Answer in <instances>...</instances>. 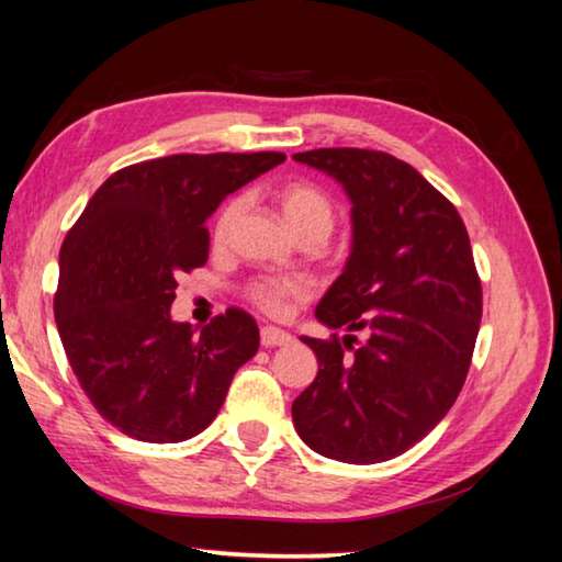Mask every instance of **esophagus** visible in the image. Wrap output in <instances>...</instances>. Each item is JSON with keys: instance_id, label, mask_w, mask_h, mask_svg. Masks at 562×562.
Returning a JSON list of instances; mask_svg holds the SVG:
<instances>
[{"instance_id": "esophagus-1", "label": "esophagus", "mask_w": 562, "mask_h": 562, "mask_svg": "<svg viewBox=\"0 0 562 562\" xmlns=\"http://www.w3.org/2000/svg\"><path fill=\"white\" fill-rule=\"evenodd\" d=\"M260 340H262V347H282L292 342V335L284 333L280 327L267 325L260 329Z\"/></svg>"}]
</instances>
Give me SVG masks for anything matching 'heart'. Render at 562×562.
<instances>
[{
	"label": "heart",
	"mask_w": 562,
	"mask_h": 562,
	"mask_svg": "<svg viewBox=\"0 0 562 562\" xmlns=\"http://www.w3.org/2000/svg\"><path fill=\"white\" fill-rule=\"evenodd\" d=\"M243 207H245V200L235 198L220 210L217 222H215L217 239L227 237ZM280 207H282L284 220H288V225L292 227V233L295 235L319 233L327 239L329 229H333V222H335L333 202H329L327 194L323 190H317L315 184H305V182L288 184L280 192ZM305 295H307V284L300 280H262L252 284V297L260 302L265 310H270V313H278L288 300H297Z\"/></svg>",
	"instance_id": "obj_1"
}]
</instances>
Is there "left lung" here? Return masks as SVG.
Here are the masks:
<instances>
[{
  "label": "left lung",
  "instance_id": "1",
  "mask_svg": "<svg viewBox=\"0 0 562 562\" xmlns=\"http://www.w3.org/2000/svg\"><path fill=\"white\" fill-rule=\"evenodd\" d=\"M350 200L352 247L315 317L342 340H300L317 378L292 423L329 460L372 465L403 456L438 425L468 378L483 292L458 210L403 159L372 149H310ZM355 331L366 340L360 348ZM352 349V353H347Z\"/></svg>",
  "mask_w": 562,
  "mask_h": 562
}]
</instances>
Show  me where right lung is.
<instances>
[{
	"instance_id": "add662e5",
	"label": "right lung",
	"mask_w": 562,
	"mask_h": 562,
	"mask_svg": "<svg viewBox=\"0 0 562 562\" xmlns=\"http://www.w3.org/2000/svg\"><path fill=\"white\" fill-rule=\"evenodd\" d=\"M282 153L172 155L114 172L59 252L55 319L67 360L106 423L142 442H182L215 420L260 329L229 307L210 325L169 315L177 274L210 255L204 227L227 194Z\"/></svg>"
}]
</instances>
